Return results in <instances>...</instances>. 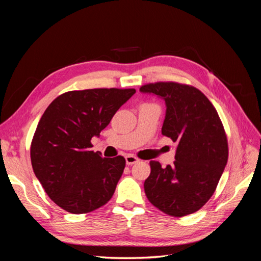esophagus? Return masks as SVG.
<instances>
[{
  "label": "esophagus",
  "instance_id": "esophagus-1",
  "mask_svg": "<svg viewBox=\"0 0 261 261\" xmlns=\"http://www.w3.org/2000/svg\"><path fill=\"white\" fill-rule=\"evenodd\" d=\"M125 160H126V164H128V165L135 164V163H137V162L139 161L136 156H134V155H132V154H127V155H126V156H125Z\"/></svg>",
  "mask_w": 261,
  "mask_h": 261
}]
</instances>
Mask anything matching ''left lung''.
I'll list each match as a JSON object with an SVG mask.
<instances>
[{
  "instance_id": "obj_1",
  "label": "left lung",
  "mask_w": 261,
  "mask_h": 261,
  "mask_svg": "<svg viewBox=\"0 0 261 261\" xmlns=\"http://www.w3.org/2000/svg\"><path fill=\"white\" fill-rule=\"evenodd\" d=\"M140 92L164 100L162 135L177 144L173 165L150 162L145 193L154 207L172 217L199 210L215 193L227 162V140L217 110L195 87L155 83Z\"/></svg>"
}]
</instances>
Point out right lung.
<instances>
[{
	"instance_id": "add662e5",
	"label": "right lung",
	"mask_w": 261,
	"mask_h": 261,
	"mask_svg": "<svg viewBox=\"0 0 261 261\" xmlns=\"http://www.w3.org/2000/svg\"><path fill=\"white\" fill-rule=\"evenodd\" d=\"M135 89H87L61 94L46 108L30 148L31 164L45 193L74 215L106 204L125 168L122 155L102 158L90 140L99 137Z\"/></svg>"
}]
</instances>
